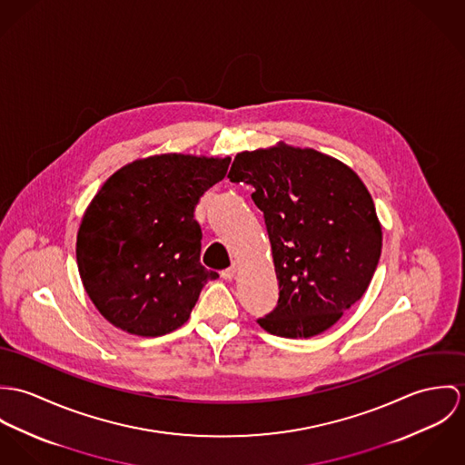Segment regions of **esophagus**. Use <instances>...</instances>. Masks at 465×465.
<instances>
[{"mask_svg": "<svg viewBox=\"0 0 465 465\" xmlns=\"http://www.w3.org/2000/svg\"><path fill=\"white\" fill-rule=\"evenodd\" d=\"M237 269H239V265L237 263H233L232 267H228V269H224L223 272H221V276L224 278V280H232L235 274H237Z\"/></svg>", "mask_w": 465, "mask_h": 465, "instance_id": "1", "label": "esophagus"}]
</instances>
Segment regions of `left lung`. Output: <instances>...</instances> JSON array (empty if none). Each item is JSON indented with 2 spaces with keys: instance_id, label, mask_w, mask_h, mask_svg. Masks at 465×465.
Returning <instances> with one entry per match:
<instances>
[{
  "instance_id": "left-lung-1",
  "label": "left lung",
  "mask_w": 465,
  "mask_h": 465,
  "mask_svg": "<svg viewBox=\"0 0 465 465\" xmlns=\"http://www.w3.org/2000/svg\"><path fill=\"white\" fill-rule=\"evenodd\" d=\"M233 183H250L265 217L278 305L258 324L309 339L365 294L381 255V223L361 176L335 156L283 141L235 156Z\"/></svg>"
}]
</instances>
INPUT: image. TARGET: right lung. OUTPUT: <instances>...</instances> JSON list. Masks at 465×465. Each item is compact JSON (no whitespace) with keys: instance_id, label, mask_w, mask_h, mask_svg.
I'll return each instance as SVG.
<instances>
[{"instance_id":"1","label":"right lung","mask_w":465,"mask_h":465,"mask_svg":"<svg viewBox=\"0 0 465 465\" xmlns=\"http://www.w3.org/2000/svg\"><path fill=\"white\" fill-rule=\"evenodd\" d=\"M230 156L160 153L117 169L85 208L76 263L87 296L115 328L174 331L217 272L202 262L194 207L226 176Z\"/></svg>"}]
</instances>
